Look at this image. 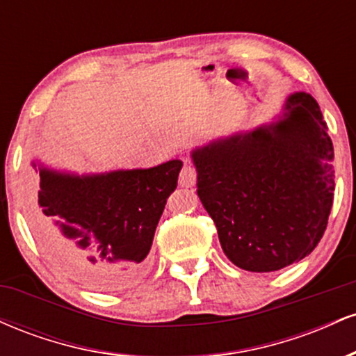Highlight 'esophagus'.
<instances>
[{
	"mask_svg": "<svg viewBox=\"0 0 356 356\" xmlns=\"http://www.w3.org/2000/svg\"><path fill=\"white\" fill-rule=\"evenodd\" d=\"M195 184V169L191 164L182 167L181 174H179V186L181 187H192Z\"/></svg>",
	"mask_w": 356,
	"mask_h": 356,
	"instance_id": "1",
	"label": "esophagus"
}]
</instances>
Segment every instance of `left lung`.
Returning <instances> with one entry per match:
<instances>
[{
  "label": "left lung",
  "mask_w": 356,
  "mask_h": 356,
  "mask_svg": "<svg viewBox=\"0 0 356 356\" xmlns=\"http://www.w3.org/2000/svg\"><path fill=\"white\" fill-rule=\"evenodd\" d=\"M306 92L254 129L192 149L197 195L224 254L241 269L269 273L316 248L333 204V144Z\"/></svg>",
  "instance_id": "left-lung-1"
}]
</instances>
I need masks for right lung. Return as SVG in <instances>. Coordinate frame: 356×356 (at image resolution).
Segmentation results:
<instances>
[{
  "label": "right lung",
  "instance_id": "add662e5",
  "mask_svg": "<svg viewBox=\"0 0 356 356\" xmlns=\"http://www.w3.org/2000/svg\"><path fill=\"white\" fill-rule=\"evenodd\" d=\"M40 172L33 226L48 254L90 289L117 291L145 273L147 254L182 161L150 169L76 174L31 162Z\"/></svg>",
  "mask_w": 356,
  "mask_h": 356
}]
</instances>
